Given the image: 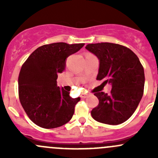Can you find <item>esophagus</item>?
<instances>
[{
    "mask_svg": "<svg viewBox=\"0 0 158 158\" xmlns=\"http://www.w3.org/2000/svg\"><path fill=\"white\" fill-rule=\"evenodd\" d=\"M80 96H81V98H86L87 96H88V94L82 93V94H81Z\"/></svg>",
    "mask_w": 158,
    "mask_h": 158,
    "instance_id": "1",
    "label": "esophagus"
}]
</instances>
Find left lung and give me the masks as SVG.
<instances>
[{
	"label": "left lung",
	"mask_w": 158,
	"mask_h": 158,
	"mask_svg": "<svg viewBox=\"0 0 158 158\" xmlns=\"http://www.w3.org/2000/svg\"><path fill=\"white\" fill-rule=\"evenodd\" d=\"M85 49L99 60L97 80H104L112 87L109 94L94 93L99 102L91 111L92 117L107 125L123 123L133 114L143 96V66L133 51L120 44H91Z\"/></svg>",
	"instance_id": "1"
}]
</instances>
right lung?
<instances>
[{
	"label": "right lung",
	"mask_w": 158,
	"mask_h": 158,
	"mask_svg": "<svg viewBox=\"0 0 158 158\" xmlns=\"http://www.w3.org/2000/svg\"><path fill=\"white\" fill-rule=\"evenodd\" d=\"M84 44L54 43L35 49L24 62L18 77L19 99L30 120L44 128H55L71 120L80 98L57 86L66 60Z\"/></svg>",
	"instance_id": "right-lung-1"
}]
</instances>
